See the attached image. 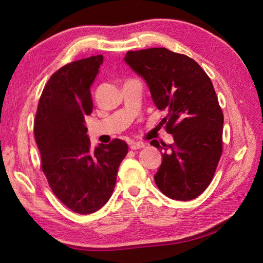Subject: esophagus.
Here are the masks:
<instances>
[{
	"label": "esophagus",
	"instance_id": "esophagus-1",
	"mask_svg": "<svg viewBox=\"0 0 263 263\" xmlns=\"http://www.w3.org/2000/svg\"><path fill=\"white\" fill-rule=\"evenodd\" d=\"M145 142L142 141H132L130 144V148L131 149H139V148H144L145 147Z\"/></svg>",
	"mask_w": 263,
	"mask_h": 263
}]
</instances>
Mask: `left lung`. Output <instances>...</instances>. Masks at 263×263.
Masks as SVG:
<instances>
[{"label":"left lung","instance_id":"left-lung-1","mask_svg":"<svg viewBox=\"0 0 263 263\" xmlns=\"http://www.w3.org/2000/svg\"><path fill=\"white\" fill-rule=\"evenodd\" d=\"M124 60L145 79L174 138L171 145L151 141L163 151L155 183L169 198H196L211 183L222 153L224 115L210 78L194 59L164 47L128 51Z\"/></svg>","mask_w":263,"mask_h":263}]
</instances>
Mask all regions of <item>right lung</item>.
<instances>
[{
  "mask_svg": "<svg viewBox=\"0 0 263 263\" xmlns=\"http://www.w3.org/2000/svg\"><path fill=\"white\" fill-rule=\"evenodd\" d=\"M103 55L69 62L44 87L34 119V139L42 169L58 199L70 210L89 215L109 201L127 144L114 139L91 149L84 117L91 114L90 86Z\"/></svg>",
  "mask_w": 263,
  "mask_h": 263,
  "instance_id": "right-lung-1",
  "label": "right lung"
}]
</instances>
